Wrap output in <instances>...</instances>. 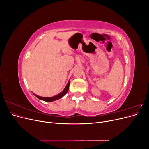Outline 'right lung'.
<instances>
[{
	"label": "right lung",
	"instance_id": "add662e5",
	"mask_svg": "<svg viewBox=\"0 0 149 149\" xmlns=\"http://www.w3.org/2000/svg\"><path fill=\"white\" fill-rule=\"evenodd\" d=\"M70 79L69 80L68 83L67 85L66 86L65 88L63 89V91L61 93H60V94H57V95L55 96H53V97H41V96H39L38 95H37V94H35L34 93H33L34 95L37 97V98H38L39 100H43V101H45L46 102H52V101H56V100H59V99L63 97L65 94L67 93L69 89V86H70Z\"/></svg>",
	"mask_w": 149,
	"mask_h": 149
}]
</instances>
